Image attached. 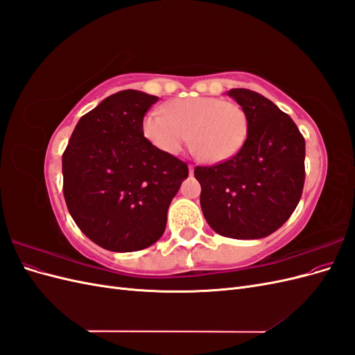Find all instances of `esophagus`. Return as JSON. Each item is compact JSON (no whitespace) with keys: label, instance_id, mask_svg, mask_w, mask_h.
I'll list each match as a JSON object with an SVG mask.
<instances>
[{"label":"esophagus","instance_id":"34e87169","mask_svg":"<svg viewBox=\"0 0 355 355\" xmlns=\"http://www.w3.org/2000/svg\"><path fill=\"white\" fill-rule=\"evenodd\" d=\"M188 168H189V175H192V173H194V168H196L194 166H192V164H189V166H188Z\"/></svg>","mask_w":355,"mask_h":355}]
</instances>
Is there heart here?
Wrapping results in <instances>:
<instances>
[{
  "label": "heart",
  "instance_id": "1",
  "mask_svg": "<svg viewBox=\"0 0 355 355\" xmlns=\"http://www.w3.org/2000/svg\"><path fill=\"white\" fill-rule=\"evenodd\" d=\"M164 111L148 114L142 128L148 141L168 155H178L191 141L200 159L223 163L241 151L249 132L241 106L219 98L173 101Z\"/></svg>",
  "mask_w": 355,
  "mask_h": 355
}]
</instances>
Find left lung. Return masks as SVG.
Listing matches in <instances>:
<instances>
[{
    "instance_id": "left-lung-1",
    "label": "left lung",
    "mask_w": 355,
    "mask_h": 355,
    "mask_svg": "<svg viewBox=\"0 0 355 355\" xmlns=\"http://www.w3.org/2000/svg\"><path fill=\"white\" fill-rule=\"evenodd\" d=\"M247 115L241 151L223 163L196 167L200 204L213 231L235 240H257L290 218L305 182V139L292 118L262 94L232 89Z\"/></svg>"
}]
</instances>
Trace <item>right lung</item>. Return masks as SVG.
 <instances>
[{"mask_svg": "<svg viewBox=\"0 0 355 355\" xmlns=\"http://www.w3.org/2000/svg\"><path fill=\"white\" fill-rule=\"evenodd\" d=\"M158 101L123 90L83 115L62 155L63 196L78 228L111 252H136L159 240L188 166L144 136L145 112Z\"/></svg>", "mask_w": 355, "mask_h": 355, "instance_id": "obj_1", "label": "right lung"}]
</instances>
